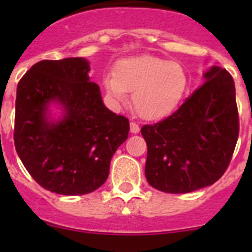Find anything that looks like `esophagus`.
<instances>
[{
	"mask_svg": "<svg viewBox=\"0 0 252 252\" xmlns=\"http://www.w3.org/2000/svg\"><path fill=\"white\" fill-rule=\"evenodd\" d=\"M130 131L133 134H138L139 131H140V126H139L136 123H134V122H131V123H130Z\"/></svg>",
	"mask_w": 252,
	"mask_h": 252,
	"instance_id": "34e87169",
	"label": "esophagus"
}]
</instances>
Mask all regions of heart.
<instances>
[{
	"mask_svg": "<svg viewBox=\"0 0 252 252\" xmlns=\"http://www.w3.org/2000/svg\"><path fill=\"white\" fill-rule=\"evenodd\" d=\"M103 88L114 103H123L133 91V107L144 119H157L174 110L184 97L189 79L185 68L152 55L122 58L105 73Z\"/></svg>",
	"mask_w": 252,
	"mask_h": 252,
	"instance_id": "heart-1",
	"label": "heart"
}]
</instances>
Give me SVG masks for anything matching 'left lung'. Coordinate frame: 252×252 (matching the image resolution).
<instances>
[{
    "label": "left lung",
    "instance_id": "obj_1",
    "mask_svg": "<svg viewBox=\"0 0 252 252\" xmlns=\"http://www.w3.org/2000/svg\"><path fill=\"white\" fill-rule=\"evenodd\" d=\"M147 144L145 175L155 189L187 194L217 182L227 169L239 135L235 86L218 65L163 121L144 126Z\"/></svg>",
    "mask_w": 252,
    "mask_h": 252
}]
</instances>
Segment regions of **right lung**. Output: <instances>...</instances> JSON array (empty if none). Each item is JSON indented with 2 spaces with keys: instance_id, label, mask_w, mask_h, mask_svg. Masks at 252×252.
<instances>
[{
  "instance_id": "obj_1",
  "label": "right lung",
  "mask_w": 252,
  "mask_h": 252,
  "mask_svg": "<svg viewBox=\"0 0 252 252\" xmlns=\"http://www.w3.org/2000/svg\"><path fill=\"white\" fill-rule=\"evenodd\" d=\"M83 57L41 61L17 88L14 145L29 174L46 190L75 196L95 191L129 121L108 110Z\"/></svg>"
}]
</instances>
